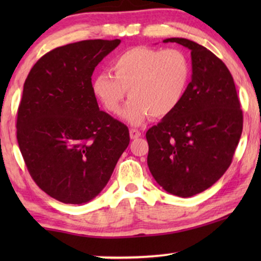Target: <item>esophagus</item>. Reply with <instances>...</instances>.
<instances>
[{"instance_id":"1","label":"esophagus","mask_w":261,"mask_h":261,"mask_svg":"<svg viewBox=\"0 0 261 261\" xmlns=\"http://www.w3.org/2000/svg\"><path fill=\"white\" fill-rule=\"evenodd\" d=\"M129 135H130V139H133V140H135V139L140 138L141 137V132L139 129H135V128H130L129 129Z\"/></svg>"}]
</instances>
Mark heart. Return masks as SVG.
Wrapping results in <instances>:
<instances>
[{
  "label": "heart",
  "instance_id": "obj_1",
  "mask_svg": "<svg viewBox=\"0 0 261 261\" xmlns=\"http://www.w3.org/2000/svg\"><path fill=\"white\" fill-rule=\"evenodd\" d=\"M114 74L101 71L91 82L96 98L112 114H119L124 97L123 117L141 124L149 115L165 117L183 101L191 80L189 57L178 48L134 46L112 62Z\"/></svg>",
  "mask_w": 261,
  "mask_h": 261
}]
</instances>
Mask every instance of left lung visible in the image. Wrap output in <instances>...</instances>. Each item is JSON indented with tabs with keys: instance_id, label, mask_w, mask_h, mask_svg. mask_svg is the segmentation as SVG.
Listing matches in <instances>:
<instances>
[{
	"instance_id": "obj_1",
	"label": "left lung",
	"mask_w": 261,
	"mask_h": 261,
	"mask_svg": "<svg viewBox=\"0 0 261 261\" xmlns=\"http://www.w3.org/2000/svg\"><path fill=\"white\" fill-rule=\"evenodd\" d=\"M164 42L190 49L192 78L179 107L146 133L147 165L164 190L191 197L216 183L229 167L244 115L234 80L222 60L188 39Z\"/></svg>"
}]
</instances>
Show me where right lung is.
Masks as SVG:
<instances>
[{"label":"right lung","instance_id":"obj_1","mask_svg":"<svg viewBox=\"0 0 261 261\" xmlns=\"http://www.w3.org/2000/svg\"><path fill=\"white\" fill-rule=\"evenodd\" d=\"M83 40L42 56L24 81L16 138L28 172L66 204L95 198L129 145L126 124L99 110L91 89L98 63L120 45Z\"/></svg>","mask_w":261,"mask_h":261}]
</instances>
